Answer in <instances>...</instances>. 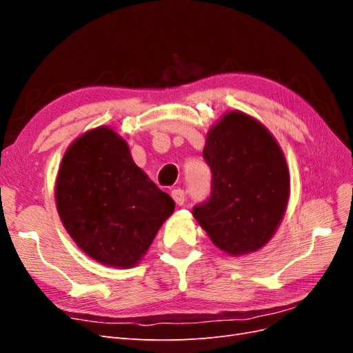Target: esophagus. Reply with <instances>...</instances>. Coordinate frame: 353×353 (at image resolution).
<instances>
[{
    "label": "esophagus",
    "instance_id": "esophagus-1",
    "mask_svg": "<svg viewBox=\"0 0 353 353\" xmlns=\"http://www.w3.org/2000/svg\"><path fill=\"white\" fill-rule=\"evenodd\" d=\"M172 199L175 200V203L176 205H184V201H185V193H184V190H181V188H175V190H172Z\"/></svg>",
    "mask_w": 353,
    "mask_h": 353
}]
</instances>
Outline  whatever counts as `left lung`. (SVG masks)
<instances>
[{
	"label": "left lung",
	"mask_w": 353,
	"mask_h": 353,
	"mask_svg": "<svg viewBox=\"0 0 353 353\" xmlns=\"http://www.w3.org/2000/svg\"><path fill=\"white\" fill-rule=\"evenodd\" d=\"M203 157L212 170V190L194 206V218L225 253L259 250L279 228L290 194L279 143L253 117L230 112L209 131Z\"/></svg>",
	"instance_id": "obj_1"
}]
</instances>
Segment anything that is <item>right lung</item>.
I'll return each instance as SVG.
<instances>
[{"label":"right lung","mask_w":353,"mask_h":353,"mask_svg":"<svg viewBox=\"0 0 353 353\" xmlns=\"http://www.w3.org/2000/svg\"><path fill=\"white\" fill-rule=\"evenodd\" d=\"M56 205L69 236L90 258L123 270L143 258L175 209L108 126L85 132L68 148Z\"/></svg>","instance_id":"1"}]
</instances>
